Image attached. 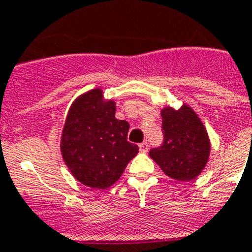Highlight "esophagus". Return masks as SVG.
I'll list each match as a JSON object with an SVG mask.
<instances>
[{
    "mask_svg": "<svg viewBox=\"0 0 252 252\" xmlns=\"http://www.w3.org/2000/svg\"><path fill=\"white\" fill-rule=\"evenodd\" d=\"M139 148H140V150H141V151H148V149H149L148 141L141 142V144H140V145H139Z\"/></svg>",
    "mask_w": 252,
    "mask_h": 252,
    "instance_id": "esophagus-1",
    "label": "esophagus"
}]
</instances>
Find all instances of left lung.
<instances>
[{
	"label": "left lung",
	"instance_id": "1",
	"mask_svg": "<svg viewBox=\"0 0 252 252\" xmlns=\"http://www.w3.org/2000/svg\"><path fill=\"white\" fill-rule=\"evenodd\" d=\"M162 142L149 151L168 177L177 180H192L201 174L208 161L209 139L198 116L184 104L179 111H161Z\"/></svg>",
	"mask_w": 252,
	"mask_h": 252
}]
</instances>
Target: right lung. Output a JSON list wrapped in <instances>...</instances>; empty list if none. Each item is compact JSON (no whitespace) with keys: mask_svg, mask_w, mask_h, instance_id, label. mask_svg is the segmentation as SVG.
I'll use <instances>...</instances> for the list:
<instances>
[{"mask_svg":"<svg viewBox=\"0 0 252 252\" xmlns=\"http://www.w3.org/2000/svg\"><path fill=\"white\" fill-rule=\"evenodd\" d=\"M113 101L104 102L101 90L87 92L69 110L62 136V154L77 180L106 189L120 179L139 146L127 141L130 125L115 117Z\"/></svg>","mask_w":252,"mask_h":252,"instance_id":"obj_1","label":"right lung"}]
</instances>
